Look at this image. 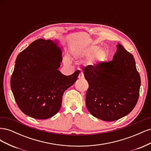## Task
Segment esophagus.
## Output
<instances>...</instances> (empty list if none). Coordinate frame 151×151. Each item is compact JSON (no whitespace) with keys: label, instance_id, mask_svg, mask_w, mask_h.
<instances>
[{"label":"esophagus","instance_id":"1","mask_svg":"<svg viewBox=\"0 0 151 151\" xmlns=\"http://www.w3.org/2000/svg\"><path fill=\"white\" fill-rule=\"evenodd\" d=\"M79 79H83V78H84V75H83V73H81V74H79Z\"/></svg>","mask_w":151,"mask_h":151}]
</instances>
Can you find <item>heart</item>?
I'll return each instance as SVG.
<instances>
[{
    "label": "heart",
    "instance_id": "obj_1",
    "mask_svg": "<svg viewBox=\"0 0 151 151\" xmlns=\"http://www.w3.org/2000/svg\"><path fill=\"white\" fill-rule=\"evenodd\" d=\"M99 47L96 45H91V46L78 49L73 52V55L77 59H86L92 57V61L94 63L101 62L104 61L107 58L106 52L103 50H99ZM65 62L67 63H69V60L65 58Z\"/></svg>",
    "mask_w": 151,
    "mask_h": 151
}]
</instances>
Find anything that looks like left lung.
Listing matches in <instances>:
<instances>
[{
    "instance_id": "left-lung-1",
    "label": "left lung",
    "mask_w": 151,
    "mask_h": 151,
    "mask_svg": "<svg viewBox=\"0 0 151 151\" xmlns=\"http://www.w3.org/2000/svg\"><path fill=\"white\" fill-rule=\"evenodd\" d=\"M113 60L84 67L89 88L86 104L93 116L112 122L127 115L139 96L140 77L132 55L117 45Z\"/></svg>"
}]
</instances>
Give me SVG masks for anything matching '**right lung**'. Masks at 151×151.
Masks as SVG:
<instances>
[{
  "label": "right lung",
  "mask_w": 151,
  "mask_h": 151,
  "mask_svg": "<svg viewBox=\"0 0 151 151\" xmlns=\"http://www.w3.org/2000/svg\"><path fill=\"white\" fill-rule=\"evenodd\" d=\"M62 61L61 49L51 40H36L17 55L11 88L26 115L47 119L60 110L63 93L75 83L80 72L62 74L58 70Z\"/></svg>",
  "instance_id": "add662e5"
}]
</instances>
